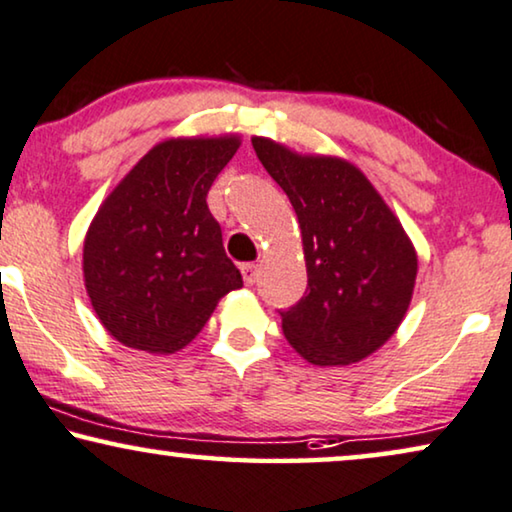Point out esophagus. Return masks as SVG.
<instances>
[{"label": "esophagus", "instance_id": "obj_1", "mask_svg": "<svg viewBox=\"0 0 512 512\" xmlns=\"http://www.w3.org/2000/svg\"><path fill=\"white\" fill-rule=\"evenodd\" d=\"M241 276L246 280V285H253L257 280V264H241Z\"/></svg>", "mask_w": 512, "mask_h": 512}]
</instances>
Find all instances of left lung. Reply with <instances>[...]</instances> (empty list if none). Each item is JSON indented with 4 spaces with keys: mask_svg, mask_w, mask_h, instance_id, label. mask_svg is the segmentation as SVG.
<instances>
[{
    "mask_svg": "<svg viewBox=\"0 0 512 512\" xmlns=\"http://www.w3.org/2000/svg\"><path fill=\"white\" fill-rule=\"evenodd\" d=\"M253 148L290 199L304 241L308 287L280 311L285 338L315 366L369 357L408 311L413 243L355 164L292 153L264 136H253Z\"/></svg>",
    "mask_w": 512,
    "mask_h": 512,
    "instance_id": "left-lung-1",
    "label": "left lung"
}]
</instances>
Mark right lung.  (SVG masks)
Wrapping results in <instances>:
<instances>
[{
  "instance_id": "obj_1",
  "label": "right lung",
  "mask_w": 512,
  "mask_h": 512,
  "mask_svg": "<svg viewBox=\"0 0 512 512\" xmlns=\"http://www.w3.org/2000/svg\"><path fill=\"white\" fill-rule=\"evenodd\" d=\"M239 136L157 143L104 199L83 243L85 290L127 348H185L227 292L243 285L206 194Z\"/></svg>"
}]
</instances>
